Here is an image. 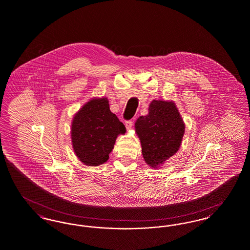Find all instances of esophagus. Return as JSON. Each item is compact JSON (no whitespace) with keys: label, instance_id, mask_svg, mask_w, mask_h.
<instances>
[{"label":"esophagus","instance_id":"1","mask_svg":"<svg viewBox=\"0 0 250 250\" xmlns=\"http://www.w3.org/2000/svg\"><path fill=\"white\" fill-rule=\"evenodd\" d=\"M125 126H126L127 130L131 129L132 126H133V122L132 121H126L125 122Z\"/></svg>","mask_w":250,"mask_h":250}]
</instances>
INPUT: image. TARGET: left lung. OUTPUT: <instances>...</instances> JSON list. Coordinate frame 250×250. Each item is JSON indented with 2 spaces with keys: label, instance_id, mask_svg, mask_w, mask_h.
<instances>
[{
  "label": "left lung",
  "instance_id": "left-lung-1",
  "mask_svg": "<svg viewBox=\"0 0 250 250\" xmlns=\"http://www.w3.org/2000/svg\"><path fill=\"white\" fill-rule=\"evenodd\" d=\"M135 130L144 161L155 169L178 152L185 132V123L174 101L153 100L149 106V113L136 121Z\"/></svg>",
  "mask_w": 250,
  "mask_h": 250
}]
</instances>
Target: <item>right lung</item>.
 <instances>
[{
  "label": "right lung",
  "instance_id": "right-lung-1",
  "mask_svg": "<svg viewBox=\"0 0 250 250\" xmlns=\"http://www.w3.org/2000/svg\"><path fill=\"white\" fill-rule=\"evenodd\" d=\"M125 125L110 110L107 98H93L78 110L71 121L70 138L77 158L87 167L106 163Z\"/></svg>",
  "mask_w": 250,
  "mask_h": 250
}]
</instances>
